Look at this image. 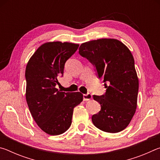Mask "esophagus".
Here are the masks:
<instances>
[{
  "mask_svg": "<svg viewBox=\"0 0 160 160\" xmlns=\"http://www.w3.org/2000/svg\"><path fill=\"white\" fill-rule=\"evenodd\" d=\"M92 98V94L90 93H88L87 94H83L84 101H89V100H91Z\"/></svg>",
  "mask_w": 160,
  "mask_h": 160,
  "instance_id": "34e87169",
  "label": "esophagus"
}]
</instances>
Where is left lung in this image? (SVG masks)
<instances>
[{
  "label": "left lung",
  "mask_w": 160,
  "mask_h": 160,
  "mask_svg": "<svg viewBox=\"0 0 160 160\" xmlns=\"http://www.w3.org/2000/svg\"><path fill=\"white\" fill-rule=\"evenodd\" d=\"M79 53L96 66L104 79L105 94L93 95L101 110L92 121L102 131L118 132L125 129L135 113L139 81L134 58L126 46L116 39H99L82 43Z\"/></svg>",
  "instance_id": "8db88e82"
}]
</instances>
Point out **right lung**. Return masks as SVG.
<instances>
[{
	"instance_id": "1",
	"label": "right lung",
	"mask_w": 160,
	"mask_h": 160,
	"mask_svg": "<svg viewBox=\"0 0 160 160\" xmlns=\"http://www.w3.org/2000/svg\"><path fill=\"white\" fill-rule=\"evenodd\" d=\"M79 44L49 42L42 44L29 58L25 70L26 100L38 126L58 135L71 125L73 109L83 100L80 92H64L56 88L66 61Z\"/></svg>"
}]
</instances>
